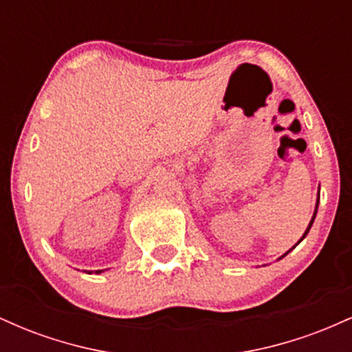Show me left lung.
Listing matches in <instances>:
<instances>
[{"label": "left lung", "instance_id": "8db88e82", "mask_svg": "<svg viewBox=\"0 0 352 352\" xmlns=\"http://www.w3.org/2000/svg\"><path fill=\"white\" fill-rule=\"evenodd\" d=\"M318 205H319V192H318V200H316V207H314V213H313V217H311V221H309V225H308V228H306L305 230V233H302V236L300 238V241H298V243H301V241L302 240H305V238H306V235H308V232H309V230H311V227H313V221H314V218H316V213H318ZM296 243V245H298ZM296 245H294V246H296ZM294 246H293V248H294ZM293 248H289L288 250V252H286L285 254H281V256L280 258H278V260H281V258H285L286 256V254H288L289 252H292V250Z\"/></svg>", "mask_w": 352, "mask_h": 352}]
</instances>
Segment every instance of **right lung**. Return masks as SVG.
I'll use <instances>...</instances> for the list:
<instances>
[{
  "label": "right lung",
  "mask_w": 352,
  "mask_h": 352,
  "mask_svg": "<svg viewBox=\"0 0 352 352\" xmlns=\"http://www.w3.org/2000/svg\"><path fill=\"white\" fill-rule=\"evenodd\" d=\"M86 273L87 274H92V272H87V270H86ZM99 273H104V270H98V272H96V274H99Z\"/></svg>",
  "instance_id": "1"
}]
</instances>
